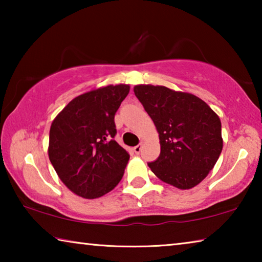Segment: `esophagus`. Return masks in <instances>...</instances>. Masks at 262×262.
Instances as JSON below:
<instances>
[{
	"label": "esophagus",
	"instance_id": "1",
	"mask_svg": "<svg viewBox=\"0 0 262 262\" xmlns=\"http://www.w3.org/2000/svg\"><path fill=\"white\" fill-rule=\"evenodd\" d=\"M141 150H142V143L137 144L136 147H134V152H135V154H140Z\"/></svg>",
	"mask_w": 262,
	"mask_h": 262
}]
</instances>
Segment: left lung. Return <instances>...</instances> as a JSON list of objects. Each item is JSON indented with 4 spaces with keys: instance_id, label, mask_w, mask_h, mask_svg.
Listing matches in <instances>:
<instances>
[{
    "instance_id": "left-lung-1",
    "label": "left lung",
    "mask_w": 262,
    "mask_h": 262,
    "mask_svg": "<svg viewBox=\"0 0 262 262\" xmlns=\"http://www.w3.org/2000/svg\"><path fill=\"white\" fill-rule=\"evenodd\" d=\"M134 94L159 135L161 154L148 164L155 176L180 189L200 184L223 148L219 115L199 97L166 86L140 84Z\"/></svg>"
}]
</instances>
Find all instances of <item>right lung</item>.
Returning a JSON list of instances; mask_svg holds the SVG:
<instances>
[{
  "label": "right lung",
  "instance_id": "1",
  "mask_svg": "<svg viewBox=\"0 0 262 262\" xmlns=\"http://www.w3.org/2000/svg\"><path fill=\"white\" fill-rule=\"evenodd\" d=\"M128 94V84L95 89L74 98L52 122L48 157L78 196H103L125 173L129 155L114 140V115Z\"/></svg>",
  "mask_w": 262,
  "mask_h": 262
}]
</instances>
